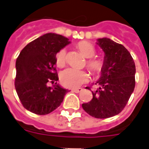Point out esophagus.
<instances>
[{"mask_svg": "<svg viewBox=\"0 0 149 149\" xmlns=\"http://www.w3.org/2000/svg\"><path fill=\"white\" fill-rule=\"evenodd\" d=\"M82 90H83V89H82L81 88H74V89H72V92L78 93H80V92H81Z\"/></svg>", "mask_w": 149, "mask_h": 149, "instance_id": "1", "label": "esophagus"}]
</instances>
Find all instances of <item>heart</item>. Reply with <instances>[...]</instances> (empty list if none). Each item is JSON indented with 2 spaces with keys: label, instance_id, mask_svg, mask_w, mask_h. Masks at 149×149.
Here are the masks:
<instances>
[{
  "label": "heart",
  "instance_id": "obj_1",
  "mask_svg": "<svg viewBox=\"0 0 149 149\" xmlns=\"http://www.w3.org/2000/svg\"><path fill=\"white\" fill-rule=\"evenodd\" d=\"M77 49L85 58H88L87 68L93 74L99 73L103 68L104 63L100 59L92 58L96 54V49L91 43L81 41L78 43ZM66 63V51L61 49L56 54V64L59 68H63ZM61 84L67 88H77L89 80V77L86 72L76 70L73 68H67L62 72L60 76Z\"/></svg>",
  "mask_w": 149,
  "mask_h": 149
}]
</instances>
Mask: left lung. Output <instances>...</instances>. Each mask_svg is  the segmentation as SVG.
I'll list each match as a JSON object with an SVG mask.
<instances>
[{"label":"left lung","mask_w":149,"mask_h":149,"mask_svg":"<svg viewBox=\"0 0 149 149\" xmlns=\"http://www.w3.org/2000/svg\"><path fill=\"white\" fill-rule=\"evenodd\" d=\"M97 41L104 52L100 77L95 84L99 88L82 108L95 118L104 119L119 114L128 103L134 91L136 66L130 52L122 45L107 37Z\"/></svg>","instance_id":"8db88e82"}]
</instances>
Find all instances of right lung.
I'll return each instance as SVG.
<instances>
[{
  "label": "right lung",
  "instance_id": "1",
  "mask_svg": "<svg viewBox=\"0 0 149 149\" xmlns=\"http://www.w3.org/2000/svg\"><path fill=\"white\" fill-rule=\"evenodd\" d=\"M70 44L68 38L46 33L28 44L16 61L15 88L24 109L46 115L58 108L68 92L59 85L56 72V54ZM56 83L52 86L47 84Z\"/></svg>",
  "mask_w": 149,
  "mask_h": 149
}]
</instances>
